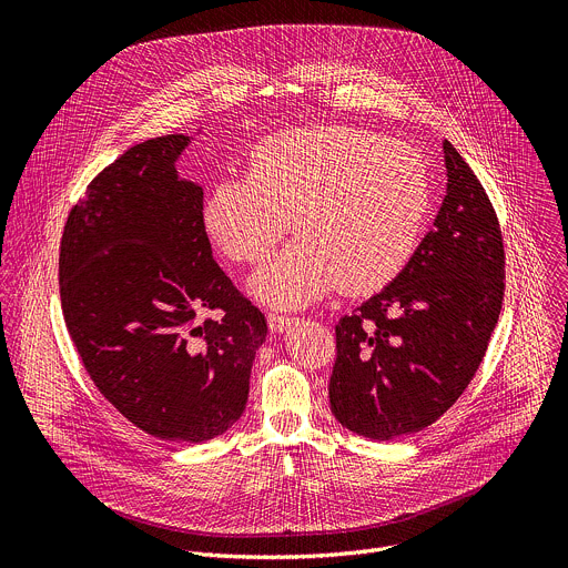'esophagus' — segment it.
<instances>
[{
    "mask_svg": "<svg viewBox=\"0 0 568 568\" xmlns=\"http://www.w3.org/2000/svg\"><path fill=\"white\" fill-rule=\"evenodd\" d=\"M267 323H270V328L274 331V333H283V331H287L292 323H294V318L292 316H285V314H267Z\"/></svg>",
    "mask_w": 568,
    "mask_h": 568,
    "instance_id": "obj_1",
    "label": "esophagus"
}]
</instances>
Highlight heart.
Returning a JSON list of instances; mask_svg holds the SVG:
<instances>
[{
    "label": "heart",
    "mask_w": 568,
    "mask_h": 568,
    "mask_svg": "<svg viewBox=\"0 0 568 568\" xmlns=\"http://www.w3.org/2000/svg\"><path fill=\"white\" fill-rule=\"evenodd\" d=\"M423 156L382 134L328 125L261 141L247 175L215 182L204 229L235 263H263L276 242L298 237L252 278L272 305H307L339 285L362 296L407 267L429 213Z\"/></svg>",
    "instance_id": "1"
}]
</instances>
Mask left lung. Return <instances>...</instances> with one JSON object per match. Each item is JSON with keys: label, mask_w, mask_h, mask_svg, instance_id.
<instances>
[{"label": "left lung", "mask_w": 568, "mask_h": 568, "mask_svg": "<svg viewBox=\"0 0 568 568\" xmlns=\"http://www.w3.org/2000/svg\"><path fill=\"white\" fill-rule=\"evenodd\" d=\"M447 193L434 229L382 292L337 323L331 409L357 436L390 440L436 423L474 377L504 303L497 213L443 141Z\"/></svg>", "instance_id": "left-lung-1"}]
</instances>
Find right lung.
I'll return each mask as SVG.
<instances>
[{"label": "right lung", "mask_w": 568, "mask_h": 568, "mask_svg": "<svg viewBox=\"0 0 568 568\" xmlns=\"http://www.w3.org/2000/svg\"><path fill=\"white\" fill-rule=\"evenodd\" d=\"M191 141L125 150L60 242L62 314L90 377L132 425L175 443L211 440L242 416L267 337L263 312L213 261L202 186L178 171Z\"/></svg>", "instance_id": "1"}]
</instances>
